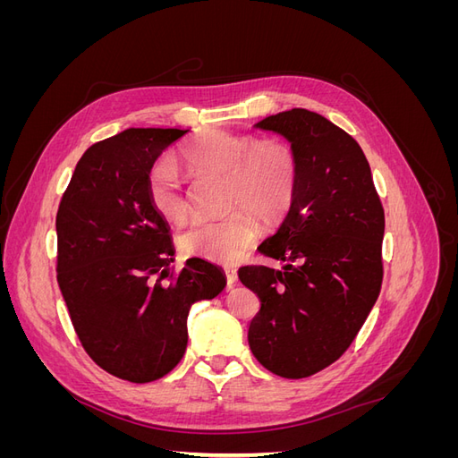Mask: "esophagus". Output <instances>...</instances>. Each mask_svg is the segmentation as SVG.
<instances>
[{
    "label": "esophagus",
    "instance_id": "obj_1",
    "mask_svg": "<svg viewBox=\"0 0 458 458\" xmlns=\"http://www.w3.org/2000/svg\"><path fill=\"white\" fill-rule=\"evenodd\" d=\"M225 279H227V284H229V286H233L234 283H237L239 275H237V271H234V269H231V267H225Z\"/></svg>",
    "mask_w": 458,
    "mask_h": 458
}]
</instances>
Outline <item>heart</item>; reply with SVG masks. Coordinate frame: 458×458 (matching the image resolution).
I'll list each match as a JSON object with an SVG mask.
<instances>
[{
    "mask_svg": "<svg viewBox=\"0 0 458 458\" xmlns=\"http://www.w3.org/2000/svg\"><path fill=\"white\" fill-rule=\"evenodd\" d=\"M189 170L200 175H225V206L244 208L219 219H195L179 233L177 244L189 256L233 261L252 246L261 224L284 216L296 195L300 162L294 148L246 133L208 130L182 150ZM147 195L155 212L182 221L189 212L183 174L170 158L157 160L147 174Z\"/></svg>",
    "mask_w": 458,
    "mask_h": 458,
    "instance_id": "b5f03b06",
    "label": "heart"
}]
</instances>
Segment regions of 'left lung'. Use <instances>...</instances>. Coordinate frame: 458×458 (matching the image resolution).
Segmentation results:
<instances>
[{"label":"left lung","instance_id":"1","mask_svg":"<svg viewBox=\"0 0 458 458\" xmlns=\"http://www.w3.org/2000/svg\"><path fill=\"white\" fill-rule=\"evenodd\" d=\"M258 126L293 143L300 177L279 231L259 246L286 266L239 269L261 301L248 344L276 377L306 378L344 355L380 294L384 208L361 147L325 116L293 108Z\"/></svg>","mask_w":458,"mask_h":458}]
</instances>
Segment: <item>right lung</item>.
<instances>
[{"instance_id": "right-lung-1", "label": "right lung", "mask_w": 458, "mask_h": 458, "mask_svg": "<svg viewBox=\"0 0 458 458\" xmlns=\"http://www.w3.org/2000/svg\"><path fill=\"white\" fill-rule=\"evenodd\" d=\"M189 130L130 128L91 145L57 210V283L81 348L108 374L145 384L187 350V315L225 276L200 258L175 271L168 225L147 195L160 152Z\"/></svg>"}]
</instances>
